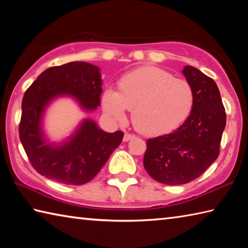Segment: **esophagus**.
I'll list each match as a JSON object with an SVG mask.
<instances>
[{
    "label": "esophagus",
    "mask_w": 248,
    "mask_h": 248,
    "mask_svg": "<svg viewBox=\"0 0 248 248\" xmlns=\"http://www.w3.org/2000/svg\"><path fill=\"white\" fill-rule=\"evenodd\" d=\"M134 138V134H130V133H124V142H128L129 140H131Z\"/></svg>",
    "instance_id": "1"
}]
</instances>
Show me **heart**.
<instances>
[{
    "instance_id": "obj_1",
    "label": "heart",
    "mask_w": 248,
    "mask_h": 248,
    "mask_svg": "<svg viewBox=\"0 0 248 248\" xmlns=\"http://www.w3.org/2000/svg\"><path fill=\"white\" fill-rule=\"evenodd\" d=\"M119 92L108 89L103 108L112 118L123 120L125 110L138 131L146 136H162L180 127L189 117L195 103L192 86L156 66H144L125 74Z\"/></svg>"
}]
</instances>
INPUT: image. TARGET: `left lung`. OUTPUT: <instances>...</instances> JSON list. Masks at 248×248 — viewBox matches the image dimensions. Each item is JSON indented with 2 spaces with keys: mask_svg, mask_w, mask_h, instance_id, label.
I'll return each mask as SVG.
<instances>
[{
  "mask_svg": "<svg viewBox=\"0 0 248 248\" xmlns=\"http://www.w3.org/2000/svg\"><path fill=\"white\" fill-rule=\"evenodd\" d=\"M183 74L192 86L195 103L190 115L170 134L146 141L145 170L166 185H183L198 178L219 156L226 115L216 82L194 66Z\"/></svg>",
  "mask_w": 248,
  "mask_h": 248,
  "instance_id": "left-lung-1",
  "label": "left lung"
}]
</instances>
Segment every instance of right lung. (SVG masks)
<instances>
[{"label":"right lung","mask_w":248,"mask_h":248,"mask_svg":"<svg viewBox=\"0 0 248 248\" xmlns=\"http://www.w3.org/2000/svg\"><path fill=\"white\" fill-rule=\"evenodd\" d=\"M102 85L98 66L75 61L44 71L25 92L19 139L40 175L63 185L86 184L118 148L124 132H105L92 119L82 120L68 139L58 144L48 140L43 129L46 109L54 99L70 97L84 111H94L100 105Z\"/></svg>","instance_id":"1"}]
</instances>
